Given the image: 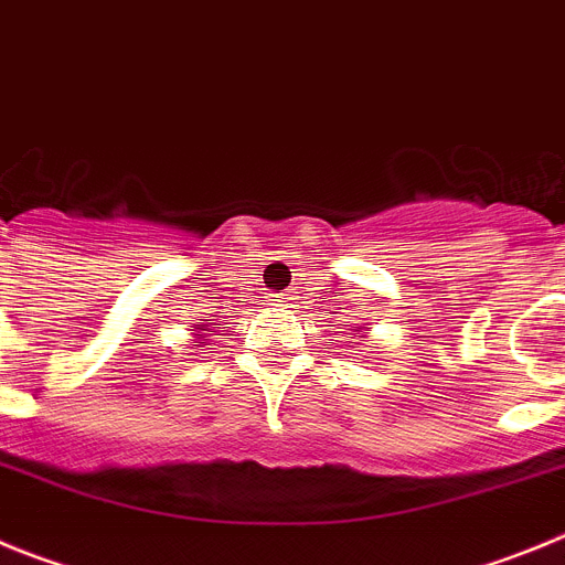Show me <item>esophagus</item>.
<instances>
[{
	"label": "esophagus",
	"instance_id": "obj_1",
	"mask_svg": "<svg viewBox=\"0 0 565 565\" xmlns=\"http://www.w3.org/2000/svg\"><path fill=\"white\" fill-rule=\"evenodd\" d=\"M287 301H289L287 295H284V298H278V303H281V307H284V303H287Z\"/></svg>",
	"mask_w": 565,
	"mask_h": 565
}]
</instances>
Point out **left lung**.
Segmentation results:
<instances>
[{
  "label": "left lung",
  "mask_w": 565,
  "mask_h": 565,
  "mask_svg": "<svg viewBox=\"0 0 565 565\" xmlns=\"http://www.w3.org/2000/svg\"><path fill=\"white\" fill-rule=\"evenodd\" d=\"M360 332H363V329H354V334H358V338H363V334H360Z\"/></svg>",
  "instance_id": "1"
}]
</instances>
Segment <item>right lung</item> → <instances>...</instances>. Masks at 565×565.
Returning <instances> with one entry per match:
<instances>
[{"mask_svg":"<svg viewBox=\"0 0 565 565\" xmlns=\"http://www.w3.org/2000/svg\"><path fill=\"white\" fill-rule=\"evenodd\" d=\"M205 332H211V329H207V323H194V329H191V334H194V345L205 338Z\"/></svg>","mask_w":565,"mask_h":565,"instance_id":"right-lung-1","label":"right lung"}]
</instances>
